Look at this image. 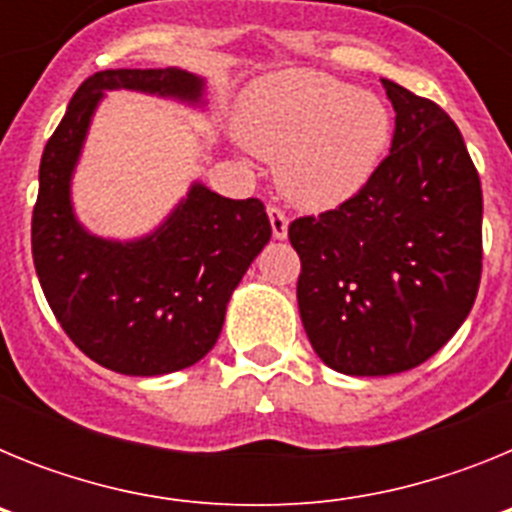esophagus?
Segmentation results:
<instances>
[{
    "mask_svg": "<svg viewBox=\"0 0 512 512\" xmlns=\"http://www.w3.org/2000/svg\"><path fill=\"white\" fill-rule=\"evenodd\" d=\"M266 215H269V223H271V233H274V238H287V228H289V217L284 215L282 207L277 205H269L266 207Z\"/></svg>",
    "mask_w": 512,
    "mask_h": 512,
    "instance_id": "34e87169",
    "label": "esophagus"
}]
</instances>
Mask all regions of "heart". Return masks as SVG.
<instances>
[{
  "mask_svg": "<svg viewBox=\"0 0 512 512\" xmlns=\"http://www.w3.org/2000/svg\"><path fill=\"white\" fill-rule=\"evenodd\" d=\"M382 99L323 71H284L259 81L243 102L241 133L264 158H279L289 200L325 210L359 192L390 143Z\"/></svg>",
  "mask_w": 512,
  "mask_h": 512,
  "instance_id": "1",
  "label": "heart"
}]
</instances>
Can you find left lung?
Wrapping results in <instances>:
<instances>
[{
	"label": "left lung",
	"instance_id": "1",
	"mask_svg": "<svg viewBox=\"0 0 512 512\" xmlns=\"http://www.w3.org/2000/svg\"><path fill=\"white\" fill-rule=\"evenodd\" d=\"M382 84L397 112L390 156L354 197L289 223L307 338L351 377L431 359L482 279V187L459 128L431 99Z\"/></svg>",
	"mask_w": 512,
	"mask_h": 512
}]
</instances>
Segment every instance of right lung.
I'll list each match as a JSON object with an SVG mask.
<instances>
[{"mask_svg":"<svg viewBox=\"0 0 512 512\" xmlns=\"http://www.w3.org/2000/svg\"><path fill=\"white\" fill-rule=\"evenodd\" d=\"M110 89L197 102L202 79L182 69L89 76L40 158L33 261L43 295L79 351L112 372L156 377L197 364L223 330L225 307L271 225L256 197L228 200L192 184L156 233L104 241L76 223L71 174L99 99Z\"/></svg>","mask_w":512,"mask_h":512,"instance_id":"obj_1","label":"right lung"}]
</instances>
